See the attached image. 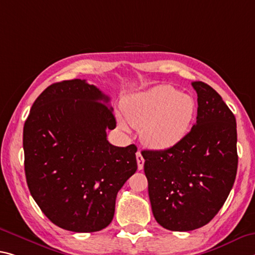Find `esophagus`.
Wrapping results in <instances>:
<instances>
[{
  "label": "esophagus",
  "instance_id": "34e87169",
  "mask_svg": "<svg viewBox=\"0 0 255 255\" xmlns=\"http://www.w3.org/2000/svg\"><path fill=\"white\" fill-rule=\"evenodd\" d=\"M136 159H137V165H138V169H139V170H142L143 167H144V159H143L142 153H140V151H137Z\"/></svg>",
  "mask_w": 255,
  "mask_h": 255
}]
</instances>
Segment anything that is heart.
I'll return each mask as SVG.
<instances>
[{"mask_svg":"<svg viewBox=\"0 0 255 255\" xmlns=\"http://www.w3.org/2000/svg\"><path fill=\"white\" fill-rule=\"evenodd\" d=\"M124 111L132 126L140 128L143 142L156 149L179 143L189 130L195 115L191 95L179 93L170 85H159L128 98ZM120 127L128 130L125 121Z\"/></svg>","mask_w":255,"mask_h":255,"instance_id":"b5f03b06","label":"heart"}]
</instances>
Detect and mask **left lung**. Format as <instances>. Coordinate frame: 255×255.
<instances>
[{
	"mask_svg": "<svg viewBox=\"0 0 255 255\" xmlns=\"http://www.w3.org/2000/svg\"><path fill=\"white\" fill-rule=\"evenodd\" d=\"M192 86L199 107L191 131L171 147L142 152L153 216L172 232H189L211 221L237 172L235 116L208 84Z\"/></svg>",
	"mask_w": 255,
	"mask_h": 255,
	"instance_id": "left-lung-1",
	"label": "left lung"
}]
</instances>
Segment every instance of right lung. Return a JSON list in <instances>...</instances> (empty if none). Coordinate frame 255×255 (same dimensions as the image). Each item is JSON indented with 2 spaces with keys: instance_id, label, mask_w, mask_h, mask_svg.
Masks as SVG:
<instances>
[{
  "instance_id": "1",
  "label": "right lung",
  "mask_w": 255,
  "mask_h": 255,
  "mask_svg": "<svg viewBox=\"0 0 255 255\" xmlns=\"http://www.w3.org/2000/svg\"><path fill=\"white\" fill-rule=\"evenodd\" d=\"M109 101L86 80H63L36 99L23 126L28 188L60 228L108 227L117 194L137 170L136 145L118 147L107 139L117 124Z\"/></svg>"
}]
</instances>
